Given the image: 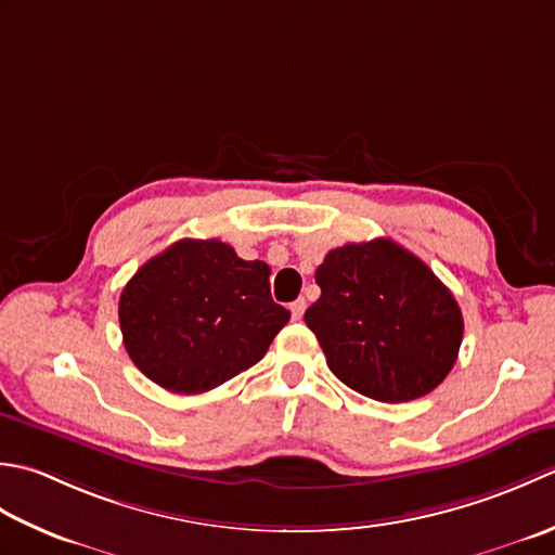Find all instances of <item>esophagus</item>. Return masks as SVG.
<instances>
[{
    "mask_svg": "<svg viewBox=\"0 0 555 555\" xmlns=\"http://www.w3.org/2000/svg\"><path fill=\"white\" fill-rule=\"evenodd\" d=\"M289 311H292V319L299 321L301 315H304V311H307V301H304V299L292 301V304H289Z\"/></svg>",
    "mask_w": 555,
    "mask_h": 555,
    "instance_id": "esophagus-1",
    "label": "esophagus"
}]
</instances>
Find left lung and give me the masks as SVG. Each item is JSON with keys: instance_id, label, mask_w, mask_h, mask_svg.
I'll list each match as a JSON object with an SVG mask.
<instances>
[{"instance_id": "left-lung-1", "label": "left lung", "mask_w": 555, "mask_h": 555, "mask_svg": "<svg viewBox=\"0 0 555 555\" xmlns=\"http://www.w3.org/2000/svg\"><path fill=\"white\" fill-rule=\"evenodd\" d=\"M319 301L304 321L345 386L378 402H410L455 366L462 311L422 258L392 240L333 248L315 270Z\"/></svg>"}]
</instances>
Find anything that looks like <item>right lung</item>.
Listing matches in <instances>:
<instances>
[{"label":"right lung","mask_w":555,"mask_h":555,"mask_svg":"<svg viewBox=\"0 0 555 555\" xmlns=\"http://www.w3.org/2000/svg\"><path fill=\"white\" fill-rule=\"evenodd\" d=\"M270 268L220 240H179L143 263L119 297L124 347L157 386L196 395L254 366L289 321Z\"/></svg>","instance_id":"right-lung-1"}]
</instances>
